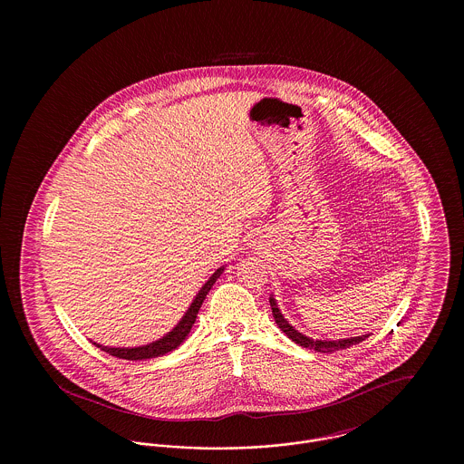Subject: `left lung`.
I'll use <instances>...</instances> for the list:
<instances>
[{
	"label": "left lung",
	"instance_id": "8db88e82",
	"mask_svg": "<svg viewBox=\"0 0 464 464\" xmlns=\"http://www.w3.org/2000/svg\"><path fill=\"white\" fill-rule=\"evenodd\" d=\"M269 304L273 309V316H275V322L276 325L282 329V331L287 334L288 337L297 343L299 346L303 348H308V350H314L316 353H334L337 350H346V348H352L353 344H360L362 341H365L371 334H363V335H358V337H350V339H339V341H313L306 335H303L301 332L295 331L287 320L284 318V314L280 313V309L276 308V301L273 297H269Z\"/></svg>",
	"mask_w": 464,
	"mask_h": 464
}]
</instances>
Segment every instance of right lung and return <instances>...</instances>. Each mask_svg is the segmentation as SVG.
<instances>
[{
    "label": "right lung",
    "instance_id": "1",
    "mask_svg": "<svg viewBox=\"0 0 464 464\" xmlns=\"http://www.w3.org/2000/svg\"><path fill=\"white\" fill-rule=\"evenodd\" d=\"M224 271V267H219L210 278L208 282L199 288L198 295L195 297V301L191 303L189 309L186 311V314L182 316V320L176 325V329L172 332H169L165 337H161L160 341H155L151 344H146V346H139V348H108V346H101L97 343H93L97 348H101L102 352L112 354L116 358H123V360H146V358H155V356H161V354L169 353V352H174L177 346L186 339V335L191 331L195 320H197V314H198L199 308H201V303L205 301L208 290L212 288V285L216 284V280L221 276V273Z\"/></svg>",
    "mask_w": 464,
    "mask_h": 464
}]
</instances>
